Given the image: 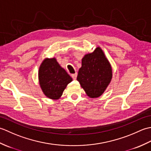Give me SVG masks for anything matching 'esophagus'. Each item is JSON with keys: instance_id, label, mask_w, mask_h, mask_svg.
Returning a JSON list of instances; mask_svg holds the SVG:
<instances>
[{"instance_id": "1", "label": "esophagus", "mask_w": 151, "mask_h": 151, "mask_svg": "<svg viewBox=\"0 0 151 151\" xmlns=\"http://www.w3.org/2000/svg\"><path fill=\"white\" fill-rule=\"evenodd\" d=\"M71 76L73 80H76V77H77V73H75V74H72Z\"/></svg>"}]
</instances>
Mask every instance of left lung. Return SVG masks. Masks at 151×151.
Returning <instances> with one entry per match:
<instances>
[{
	"label": "left lung",
	"mask_w": 151,
	"mask_h": 151,
	"mask_svg": "<svg viewBox=\"0 0 151 151\" xmlns=\"http://www.w3.org/2000/svg\"><path fill=\"white\" fill-rule=\"evenodd\" d=\"M112 67L104 51L97 47L93 52L86 54L82 59L77 81L91 99L101 96L112 79Z\"/></svg>",
	"instance_id": "8db88e82"
}]
</instances>
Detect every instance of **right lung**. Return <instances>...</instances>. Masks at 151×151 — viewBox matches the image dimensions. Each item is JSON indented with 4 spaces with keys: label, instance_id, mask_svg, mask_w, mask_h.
Segmentation results:
<instances>
[{
    "label": "right lung",
    "instance_id": "right-lung-1",
    "mask_svg": "<svg viewBox=\"0 0 151 151\" xmlns=\"http://www.w3.org/2000/svg\"><path fill=\"white\" fill-rule=\"evenodd\" d=\"M38 80L44 95L52 100H58L62 97L67 86L73 81L56 58L43 60L38 70Z\"/></svg>",
    "mask_w": 151,
    "mask_h": 151
}]
</instances>
